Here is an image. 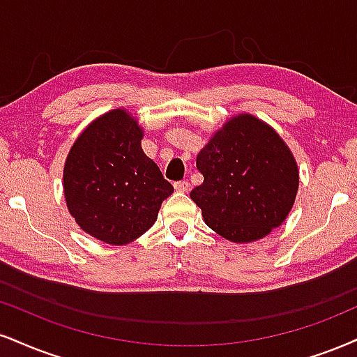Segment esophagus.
<instances>
[{"mask_svg":"<svg viewBox=\"0 0 357 357\" xmlns=\"http://www.w3.org/2000/svg\"><path fill=\"white\" fill-rule=\"evenodd\" d=\"M174 190L179 191V192H186L188 190H190V183H188V181L174 183Z\"/></svg>","mask_w":357,"mask_h":357,"instance_id":"obj_1","label":"esophagus"}]
</instances>
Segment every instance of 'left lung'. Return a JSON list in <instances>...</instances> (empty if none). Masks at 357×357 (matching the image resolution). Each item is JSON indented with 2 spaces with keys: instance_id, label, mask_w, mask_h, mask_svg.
I'll return each mask as SVG.
<instances>
[{
  "instance_id": "1",
  "label": "left lung",
  "mask_w": 357,
  "mask_h": 357,
  "mask_svg": "<svg viewBox=\"0 0 357 357\" xmlns=\"http://www.w3.org/2000/svg\"><path fill=\"white\" fill-rule=\"evenodd\" d=\"M204 181L191 191L204 222L233 243L264 238L293 208L296 160L282 137L252 114H238L196 158Z\"/></svg>"
}]
</instances>
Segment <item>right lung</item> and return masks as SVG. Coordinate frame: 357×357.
Listing matches in <instances>:
<instances>
[{
  "label": "right lung",
  "mask_w": 357,
  "mask_h": 357,
  "mask_svg": "<svg viewBox=\"0 0 357 357\" xmlns=\"http://www.w3.org/2000/svg\"><path fill=\"white\" fill-rule=\"evenodd\" d=\"M143 130L126 109L89 124L73 144L63 171L70 214L84 233L123 246L158 220L174 188L141 148Z\"/></svg>",
  "instance_id": "add662e5"
}]
</instances>
